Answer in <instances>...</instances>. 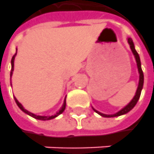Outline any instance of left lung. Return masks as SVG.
Segmentation results:
<instances>
[{
    "label": "left lung",
    "instance_id": "1",
    "mask_svg": "<svg viewBox=\"0 0 154 154\" xmlns=\"http://www.w3.org/2000/svg\"><path fill=\"white\" fill-rule=\"evenodd\" d=\"M128 43H129V45H130V47H131V49L132 51L133 54L135 56V58H136V61H137V69H138V72H139V84H138V87H137V92H136V95H135V97H133V99L130 102V103L127 104L125 108H123L120 111H119L116 113H114V114H104V113H102L98 112V111H97L96 109H94L93 110L96 112V113H97L98 114H100L101 116H103V117H106V118H111V117H117V116H120V115H123V114H125V113H127L128 112H130L131 109H132L135 106H136V104L138 102V100L140 98V96H141V92H142V87H143V82H144V75H143V72H142V67H141V60H140V57L138 55V53H137V51L135 49V46H134V43H133L132 40L131 39V38H128Z\"/></svg>",
    "mask_w": 154,
    "mask_h": 154
}]
</instances>
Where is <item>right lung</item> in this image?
<instances>
[{
    "label": "right lung",
    "instance_id": "add662e5",
    "mask_svg": "<svg viewBox=\"0 0 154 154\" xmlns=\"http://www.w3.org/2000/svg\"><path fill=\"white\" fill-rule=\"evenodd\" d=\"M16 55H17V52L13 55V57H12V61H11V63H12V71H11V75H10L11 77H12V71H13V67H14V58H15V56ZM14 99H15V102H16V103H17V105L18 106V108H20L23 112H24V113H27L28 115L31 116V117H33V118L36 119H40V120H50V119H52L56 118V117H57L59 114H61V113H63V112L64 111L65 108H66V100H64V103H63V106H62L61 109L58 111V112H57L56 114H54V115H51V116H41V115H36V114H35V113H30V112H29L28 110L24 109V108L22 106V104L17 101V98H16V97H14Z\"/></svg>",
    "mask_w": 154,
    "mask_h": 154
}]
</instances>
